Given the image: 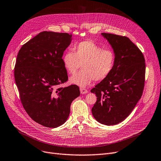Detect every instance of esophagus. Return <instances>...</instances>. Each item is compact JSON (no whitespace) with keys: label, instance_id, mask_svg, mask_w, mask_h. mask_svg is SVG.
Listing matches in <instances>:
<instances>
[{"label":"esophagus","instance_id":"1","mask_svg":"<svg viewBox=\"0 0 161 161\" xmlns=\"http://www.w3.org/2000/svg\"><path fill=\"white\" fill-rule=\"evenodd\" d=\"M80 93H81L82 94H86V93H87V92H88L86 88H80Z\"/></svg>","mask_w":161,"mask_h":161}]
</instances>
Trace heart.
<instances>
[{
  "mask_svg": "<svg viewBox=\"0 0 161 161\" xmlns=\"http://www.w3.org/2000/svg\"><path fill=\"white\" fill-rule=\"evenodd\" d=\"M66 71L75 74L80 66L82 70L70 78L71 84L85 87L94 80L100 81L110 75L114 68L115 54L111 48H103L94 42L87 40L74 46L62 57Z\"/></svg>",
  "mask_w": 161,
  "mask_h": 161,
  "instance_id": "obj_1",
  "label": "heart"
}]
</instances>
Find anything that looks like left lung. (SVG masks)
Here are the masks:
<instances>
[{"mask_svg":"<svg viewBox=\"0 0 161 161\" xmlns=\"http://www.w3.org/2000/svg\"><path fill=\"white\" fill-rule=\"evenodd\" d=\"M102 35L112 46L115 63L110 75L91 91L97 96L92 113L99 123L113 125L131 114L142 96L145 63L142 52L127 37Z\"/></svg>","mask_w":161,"mask_h":161,"instance_id":"obj_1","label":"left lung"}]
</instances>
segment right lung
I'll use <instances>...</instances> for the list:
<instances>
[{
    "instance_id": "right-lung-1",
    "label": "right lung",
    "mask_w": 161,
    "mask_h": 161,
    "mask_svg": "<svg viewBox=\"0 0 161 161\" xmlns=\"http://www.w3.org/2000/svg\"><path fill=\"white\" fill-rule=\"evenodd\" d=\"M71 37L44 31L24 44L17 55L14 78L22 106L32 119L45 127L65 123L70 104L80 94L75 85L58 87L68 80L62 57Z\"/></svg>"
}]
</instances>
